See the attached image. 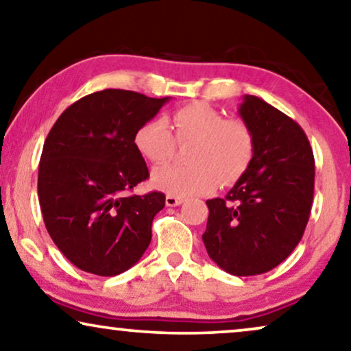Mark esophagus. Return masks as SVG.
Instances as JSON below:
<instances>
[{
  "mask_svg": "<svg viewBox=\"0 0 351 351\" xmlns=\"http://www.w3.org/2000/svg\"><path fill=\"white\" fill-rule=\"evenodd\" d=\"M184 203V199L179 198V196H174V195H167L166 196V206H169V208H174V206H180Z\"/></svg>",
  "mask_w": 351,
  "mask_h": 351,
  "instance_id": "esophagus-1",
  "label": "esophagus"
}]
</instances>
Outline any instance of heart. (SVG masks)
<instances>
[{
	"instance_id": "heart-1",
	"label": "heart",
	"mask_w": 351,
	"mask_h": 351,
	"mask_svg": "<svg viewBox=\"0 0 351 351\" xmlns=\"http://www.w3.org/2000/svg\"><path fill=\"white\" fill-rule=\"evenodd\" d=\"M176 141L191 143L185 158L190 165L162 166L153 172L152 184L180 198L208 193L217 182L220 185L237 182L251 166L256 152V138L247 123L227 119L204 102L185 105L167 123L165 119L143 123L134 134L137 152L153 165L171 160Z\"/></svg>"
}]
</instances>
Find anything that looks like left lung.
Listing matches in <instances>:
<instances>
[{"instance_id":"1","label":"left lung","mask_w":351,"mask_h":351,"mask_svg":"<svg viewBox=\"0 0 351 351\" xmlns=\"http://www.w3.org/2000/svg\"><path fill=\"white\" fill-rule=\"evenodd\" d=\"M239 117L252 129L251 166L225 198L208 199L203 243L230 275L270 271L294 251L308 222L315 158L304 129L256 95H244Z\"/></svg>"}]
</instances>
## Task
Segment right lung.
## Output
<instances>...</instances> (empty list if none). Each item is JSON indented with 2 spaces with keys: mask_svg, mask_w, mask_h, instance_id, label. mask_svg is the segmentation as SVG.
Instances as JSON below:
<instances>
[{
  "mask_svg": "<svg viewBox=\"0 0 351 351\" xmlns=\"http://www.w3.org/2000/svg\"><path fill=\"white\" fill-rule=\"evenodd\" d=\"M169 97L104 89L70 105L47 134L38 198L47 233L80 270L114 276L141 261L165 195H132L148 179L134 134Z\"/></svg>",
  "mask_w": 351,
  "mask_h": 351,
  "instance_id": "right-lung-1",
  "label": "right lung"
}]
</instances>
